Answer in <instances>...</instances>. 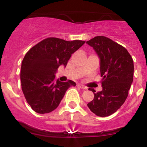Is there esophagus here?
<instances>
[{
  "mask_svg": "<svg viewBox=\"0 0 147 147\" xmlns=\"http://www.w3.org/2000/svg\"><path fill=\"white\" fill-rule=\"evenodd\" d=\"M77 86L79 87V88H82V89H87V88L85 86H84V85H81V84H78L77 85Z\"/></svg>",
  "mask_w": 147,
  "mask_h": 147,
  "instance_id": "esophagus-1",
  "label": "esophagus"
}]
</instances>
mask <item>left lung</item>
Here are the masks:
<instances>
[{"label":"left lung","instance_id":"obj_1","mask_svg":"<svg viewBox=\"0 0 147 147\" xmlns=\"http://www.w3.org/2000/svg\"><path fill=\"white\" fill-rule=\"evenodd\" d=\"M100 59L102 77V91L94 93V98L88 104L91 112L100 117L112 115L125 102L133 82L134 64L127 49L110 38L97 36L87 41Z\"/></svg>","mask_w":147,"mask_h":147}]
</instances>
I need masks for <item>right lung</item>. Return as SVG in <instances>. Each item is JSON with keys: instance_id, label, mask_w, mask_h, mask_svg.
<instances>
[{"instance_id": "1", "label": "right lung", "mask_w": 147, "mask_h": 147, "mask_svg": "<svg viewBox=\"0 0 147 147\" xmlns=\"http://www.w3.org/2000/svg\"><path fill=\"white\" fill-rule=\"evenodd\" d=\"M85 41H66L49 37L28 51L23 59L20 71L22 90L28 105L37 113H49L55 110L67 90L76 83L55 80L60 65L66 67L71 54Z\"/></svg>"}]
</instances>
